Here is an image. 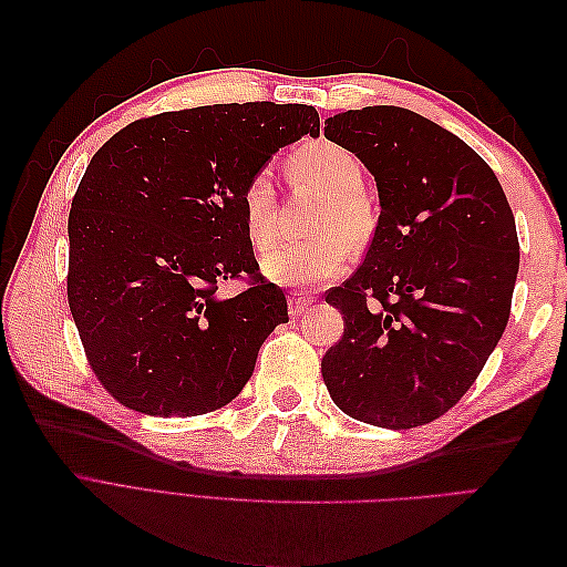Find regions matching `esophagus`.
<instances>
[{
    "label": "esophagus",
    "instance_id": "34e87169",
    "mask_svg": "<svg viewBox=\"0 0 567 567\" xmlns=\"http://www.w3.org/2000/svg\"><path fill=\"white\" fill-rule=\"evenodd\" d=\"M315 302V298L310 293H302V290H293V293L288 296V310H290V317H300L305 315L307 307H310Z\"/></svg>",
    "mask_w": 567,
    "mask_h": 567
}]
</instances>
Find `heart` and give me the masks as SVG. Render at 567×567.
Returning a JSON list of instances; mask_svg holds the SVG:
<instances>
[{
    "label": "heart",
    "instance_id": "heart-1",
    "mask_svg": "<svg viewBox=\"0 0 567 567\" xmlns=\"http://www.w3.org/2000/svg\"><path fill=\"white\" fill-rule=\"evenodd\" d=\"M290 179L310 184L329 196L315 219V238L284 241L262 257L265 277L281 286H315L336 279L350 260L352 244H364L373 234L375 217L362 194L364 167L357 153L336 142H310L288 158ZM246 231L257 248H267L277 234V188L267 169H257L241 188Z\"/></svg>",
    "mask_w": 567,
    "mask_h": 567
}]
</instances>
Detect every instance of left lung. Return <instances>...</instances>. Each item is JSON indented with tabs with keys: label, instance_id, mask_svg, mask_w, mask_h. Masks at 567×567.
<instances>
[{
	"label": "left lung",
	"instance_id": "1",
	"mask_svg": "<svg viewBox=\"0 0 567 567\" xmlns=\"http://www.w3.org/2000/svg\"><path fill=\"white\" fill-rule=\"evenodd\" d=\"M379 186L381 217L364 262L331 288L346 331L321 359L331 400L390 431L440 419L499 342L520 246L492 167L414 111L367 106L326 120Z\"/></svg>",
	"mask_w": 567,
	"mask_h": 567
}]
</instances>
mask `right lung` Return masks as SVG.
<instances>
[{"label":"right lung","mask_w":567,"mask_h":567,"mask_svg":"<svg viewBox=\"0 0 567 567\" xmlns=\"http://www.w3.org/2000/svg\"><path fill=\"white\" fill-rule=\"evenodd\" d=\"M302 134L319 136L315 106L248 101L134 120L94 153L68 215V305L113 400L184 419L244 390L288 307L238 196ZM238 278L247 288L221 297Z\"/></svg>","instance_id":"add662e5"}]
</instances>
